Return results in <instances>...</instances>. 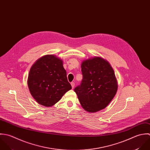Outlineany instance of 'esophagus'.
Listing matches in <instances>:
<instances>
[{"instance_id": "esophagus-1", "label": "esophagus", "mask_w": 150, "mask_h": 150, "mask_svg": "<svg viewBox=\"0 0 150 150\" xmlns=\"http://www.w3.org/2000/svg\"><path fill=\"white\" fill-rule=\"evenodd\" d=\"M71 87H72V88H73L74 87V86H75V84L74 82H71Z\"/></svg>"}]
</instances>
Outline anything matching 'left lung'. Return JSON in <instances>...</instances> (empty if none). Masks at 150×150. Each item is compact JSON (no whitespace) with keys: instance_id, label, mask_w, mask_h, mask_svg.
Returning <instances> with one entry per match:
<instances>
[{"instance_id":"1","label":"left lung","mask_w":150,"mask_h":150,"mask_svg":"<svg viewBox=\"0 0 150 150\" xmlns=\"http://www.w3.org/2000/svg\"><path fill=\"white\" fill-rule=\"evenodd\" d=\"M83 80L74 91L82 107L94 113L105 108L116 94L117 83L110 63L94 57L81 63Z\"/></svg>"}]
</instances>
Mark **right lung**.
Wrapping results in <instances>:
<instances>
[{
	"mask_svg": "<svg viewBox=\"0 0 150 150\" xmlns=\"http://www.w3.org/2000/svg\"><path fill=\"white\" fill-rule=\"evenodd\" d=\"M27 83L33 98L46 107L54 105L71 89L62 60L53 54L45 55L34 63Z\"/></svg>",
	"mask_w": 150,
	"mask_h": 150,
	"instance_id": "obj_1",
	"label": "right lung"
}]
</instances>
